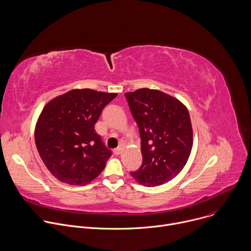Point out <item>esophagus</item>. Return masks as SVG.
Segmentation results:
<instances>
[{"label":"esophagus","mask_w":251,"mask_h":251,"mask_svg":"<svg viewBox=\"0 0 251 251\" xmlns=\"http://www.w3.org/2000/svg\"><path fill=\"white\" fill-rule=\"evenodd\" d=\"M122 151H123V146H120V147L114 149V150H113V153H114L115 155H120V154L122 153Z\"/></svg>","instance_id":"34e87169"}]
</instances>
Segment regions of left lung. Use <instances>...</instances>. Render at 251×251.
Instances as JSON below:
<instances>
[{
    "label": "left lung",
    "instance_id": "8db88e82",
    "mask_svg": "<svg viewBox=\"0 0 251 251\" xmlns=\"http://www.w3.org/2000/svg\"><path fill=\"white\" fill-rule=\"evenodd\" d=\"M141 137V167L131 176L143 186L171 181L185 167L193 147L187 107L162 91L141 88L125 93Z\"/></svg>",
    "mask_w": 251,
    "mask_h": 251
}]
</instances>
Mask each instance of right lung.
Returning a JSON list of instances; mask_svg holds the SVG:
<instances>
[{"instance_id": "right-lung-1", "label": "right lung", "mask_w": 251, "mask_h": 251, "mask_svg": "<svg viewBox=\"0 0 251 251\" xmlns=\"http://www.w3.org/2000/svg\"><path fill=\"white\" fill-rule=\"evenodd\" d=\"M117 96L74 89L50 100L39 117L34 140L39 154L57 180L87 185L103 171L111 151L95 132L104 107Z\"/></svg>"}]
</instances>
